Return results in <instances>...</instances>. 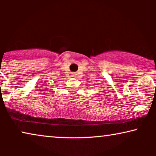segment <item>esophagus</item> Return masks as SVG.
<instances>
[{
	"mask_svg": "<svg viewBox=\"0 0 156 156\" xmlns=\"http://www.w3.org/2000/svg\"><path fill=\"white\" fill-rule=\"evenodd\" d=\"M72 76H76V73H74H74L72 74Z\"/></svg>",
	"mask_w": 156,
	"mask_h": 156,
	"instance_id": "obj_1",
	"label": "esophagus"
}]
</instances>
